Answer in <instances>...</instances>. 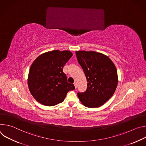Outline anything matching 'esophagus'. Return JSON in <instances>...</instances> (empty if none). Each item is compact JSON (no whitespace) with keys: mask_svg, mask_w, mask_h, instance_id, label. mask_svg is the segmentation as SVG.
Instances as JSON below:
<instances>
[{"mask_svg":"<svg viewBox=\"0 0 146 146\" xmlns=\"http://www.w3.org/2000/svg\"><path fill=\"white\" fill-rule=\"evenodd\" d=\"M74 87L76 88H77V82H74Z\"/></svg>","mask_w":146,"mask_h":146,"instance_id":"1","label":"esophagus"}]
</instances>
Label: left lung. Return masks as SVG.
<instances>
[{
  "instance_id": "8db88e82",
  "label": "left lung",
  "mask_w": 146,
  "mask_h": 146,
  "mask_svg": "<svg viewBox=\"0 0 146 146\" xmlns=\"http://www.w3.org/2000/svg\"><path fill=\"white\" fill-rule=\"evenodd\" d=\"M76 54L88 82L87 90L78 92L77 96L84 106L99 108L113 96L116 90L117 69L111 60L102 53L76 51Z\"/></svg>"
}]
</instances>
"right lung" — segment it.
<instances>
[{"mask_svg": "<svg viewBox=\"0 0 146 146\" xmlns=\"http://www.w3.org/2000/svg\"><path fill=\"white\" fill-rule=\"evenodd\" d=\"M73 56L70 51L54 50L39 55L31 65L28 78L29 90L40 103L52 106L63 102L67 93L74 90L68 82L63 68Z\"/></svg>", "mask_w": 146, "mask_h": 146, "instance_id": "1", "label": "right lung"}]
</instances>
